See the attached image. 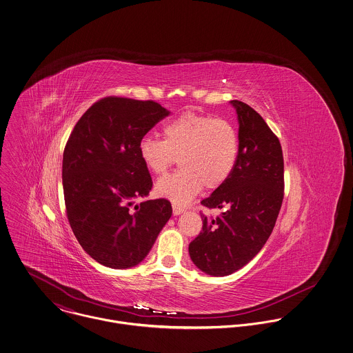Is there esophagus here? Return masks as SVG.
Segmentation results:
<instances>
[{
    "label": "esophagus",
    "mask_w": 353,
    "mask_h": 353,
    "mask_svg": "<svg viewBox=\"0 0 353 353\" xmlns=\"http://www.w3.org/2000/svg\"><path fill=\"white\" fill-rule=\"evenodd\" d=\"M185 210L183 208V207H180V205H177V204H173V215H180V214H183Z\"/></svg>",
    "instance_id": "34e87169"
}]
</instances>
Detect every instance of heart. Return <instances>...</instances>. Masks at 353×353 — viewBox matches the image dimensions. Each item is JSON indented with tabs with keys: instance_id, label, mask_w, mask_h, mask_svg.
Instances as JSON below:
<instances>
[{
	"instance_id": "obj_1",
	"label": "heart",
	"mask_w": 353,
	"mask_h": 353,
	"mask_svg": "<svg viewBox=\"0 0 353 353\" xmlns=\"http://www.w3.org/2000/svg\"><path fill=\"white\" fill-rule=\"evenodd\" d=\"M163 141L145 137L138 152L154 174L165 173L179 158L181 169L159 179L156 191L174 204H187L205 185L221 187L234 170L239 141L233 124L225 119L184 114L162 128Z\"/></svg>"
}]
</instances>
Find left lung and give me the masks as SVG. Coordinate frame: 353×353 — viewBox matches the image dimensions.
Here are the masks:
<instances>
[{
	"label": "left lung",
	"mask_w": 353,
	"mask_h": 353,
	"mask_svg": "<svg viewBox=\"0 0 353 353\" xmlns=\"http://www.w3.org/2000/svg\"><path fill=\"white\" fill-rule=\"evenodd\" d=\"M238 119V161L232 176L201 204L221 210L201 215L200 234L190 243L196 267L228 276L246 265L274 230L284 191V162L277 137L248 104L232 100Z\"/></svg>",
	"instance_id": "1"
}]
</instances>
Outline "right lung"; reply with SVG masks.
<instances>
[{
    "label": "right lung",
    "mask_w": 353,
    "mask_h": 353,
    "mask_svg": "<svg viewBox=\"0 0 353 353\" xmlns=\"http://www.w3.org/2000/svg\"><path fill=\"white\" fill-rule=\"evenodd\" d=\"M170 112L154 101L105 97L77 121L63 152L68 219L82 249L114 270L138 265L172 216L139 157L142 138Z\"/></svg>",
    "instance_id": "right-lung-1"
}]
</instances>
